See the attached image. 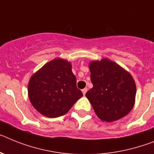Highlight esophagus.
I'll return each mask as SVG.
<instances>
[{
  "label": "esophagus",
  "instance_id": "34e87169",
  "mask_svg": "<svg viewBox=\"0 0 154 154\" xmlns=\"http://www.w3.org/2000/svg\"><path fill=\"white\" fill-rule=\"evenodd\" d=\"M87 91H88V88H84V89H82V92L83 94H84V95H85V94H86Z\"/></svg>",
  "mask_w": 154,
  "mask_h": 154
}]
</instances>
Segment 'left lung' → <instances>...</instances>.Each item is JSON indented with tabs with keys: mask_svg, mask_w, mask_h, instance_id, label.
Instances as JSON below:
<instances>
[{
	"mask_svg": "<svg viewBox=\"0 0 154 154\" xmlns=\"http://www.w3.org/2000/svg\"><path fill=\"white\" fill-rule=\"evenodd\" d=\"M93 88L86 97L102 121L114 122L126 116L134 106L136 83L129 72L108 59L89 64Z\"/></svg>",
	"mask_w": 154,
	"mask_h": 154,
	"instance_id": "obj_1",
	"label": "left lung"
}]
</instances>
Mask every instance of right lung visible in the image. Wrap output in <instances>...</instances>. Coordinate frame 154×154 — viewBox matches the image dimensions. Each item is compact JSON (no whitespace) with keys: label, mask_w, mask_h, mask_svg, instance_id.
<instances>
[{"label":"right lung","mask_w":154,"mask_h":154,"mask_svg":"<svg viewBox=\"0 0 154 154\" xmlns=\"http://www.w3.org/2000/svg\"><path fill=\"white\" fill-rule=\"evenodd\" d=\"M71 67L66 60L54 59L31 77L29 97L39 113L49 118L62 116L82 97Z\"/></svg>","instance_id":"add662e5"}]
</instances>
